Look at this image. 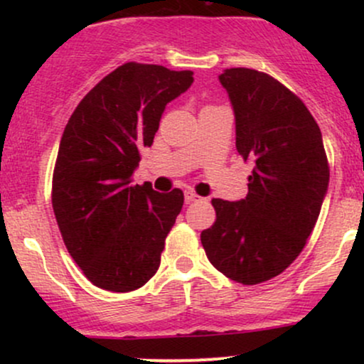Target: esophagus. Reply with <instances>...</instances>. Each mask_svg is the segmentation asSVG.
<instances>
[{
	"label": "esophagus",
	"mask_w": 364,
	"mask_h": 364,
	"mask_svg": "<svg viewBox=\"0 0 364 364\" xmlns=\"http://www.w3.org/2000/svg\"><path fill=\"white\" fill-rule=\"evenodd\" d=\"M185 200L188 203H191V202H196V200H200V196L195 193V191H191V190H188V191H185Z\"/></svg>",
	"instance_id": "34e87169"
}]
</instances>
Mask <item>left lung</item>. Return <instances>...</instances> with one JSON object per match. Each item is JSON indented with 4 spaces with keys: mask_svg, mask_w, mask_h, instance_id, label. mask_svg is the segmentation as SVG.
<instances>
[{
    "mask_svg": "<svg viewBox=\"0 0 364 364\" xmlns=\"http://www.w3.org/2000/svg\"><path fill=\"white\" fill-rule=\"evenodd\" d=\"M236 118V149L253 162L248 195L212 200L215 223L200 235L219 272L246 286L275 277L298 258L328 188L321 132L301 99L270 75H219Z\"/></svg>",
    "mask_w": 364,
    "mask_h": 364,
    "instance_id": "obj_1",
    "label": "left lung"
}]
</instances>
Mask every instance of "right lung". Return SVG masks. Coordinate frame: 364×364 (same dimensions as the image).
I'll list each match as a JSON object with an SVG mask.
<instances>
[{"label": "right lung", "mask_w": 364, "mask_h": 364, "mask_svg": "<svg viewBox=\"0 0 364 364\" xmlns=\"http://www.w3.org/2000/svg\"><path fill=\"white\" fill-rule=\"evenodd\" d=\"M191 83L190 70L124 63L82 99L63 132L53 210L68 253L101 289H139L161 265L185 196L133 185L132 176L166 104Z\"/></svg>", "instance_id": "right-lung-1"}]
</instances>
